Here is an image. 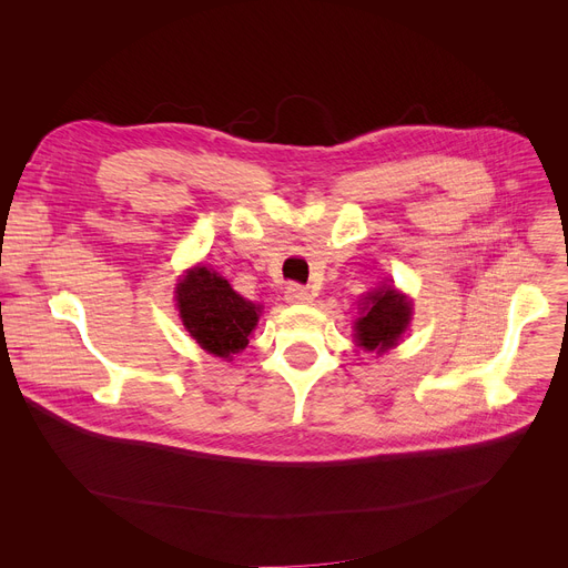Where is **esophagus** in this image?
Returning a JSON list of instances; mask_svg holds the SVG:
<instances>
[{"label": "esophagus", "mask_w": 568, "mask_h": 568, "mask_svg": "<svg viewBox=\"0 0 568 568\" xmlns=\"http://www.w3.org/2000/svg\"><path fill=\"white\" fill-rule=\"evenodd\" d=\"M285 300L290 304H308L311 302V292L304 287V285H296V283H290L285 287Z\"/></svg>", "instance_id": "esophagus-1"}]
</instances>
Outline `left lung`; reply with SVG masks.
Segmentation results:
<instances>
[{
	"instance_id": "8db88e82",
	"label": "left lung",
	"mask_w": 568,
	"mask_h": 568,
	"mask_svg": "<svg viewBox=\"0 0 568 568\" xmlns=\"http://www.w3.org/2000/svg\"><path fill=\"white\" fill-rule=\"evenodd\" d=\"M364 317L356 320V343L366 349L384 352L398 343L405 326L409 324V302L394 287H382L366 296Z\"/></svg>"
}]
</instances>
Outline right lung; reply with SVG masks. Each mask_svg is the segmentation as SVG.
Returning a JSON list of instances; mask_svg holds the SVG:
<instances>
[{
  "label": "right lung",
  "instance_id": "add662e5",
  "mask_svg": "<svg viewBox=\"0 0 568 568\" xmlns=\"http://www.w3.org/2000/svg\"><path fill=\"white\" fill-rule=\"evenodd\" d=\"M179 315L202 349L223 359L242 352L257 324L255 304L239 296L230 283L206 266H195L176 285Z\"/></svg>",
  "mask_w": 568,
  "mask_h": 568
}]
</instances>
